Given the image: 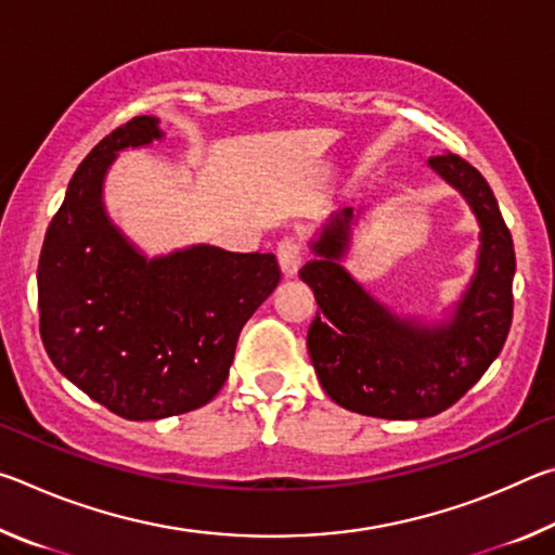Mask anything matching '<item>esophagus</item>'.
Instances as JSON below:
<instances>
[{"mask_svg":"<svg viewBox=\"0 0 555 555\" xmlns=\"http://www.w3.org/2000/svg\"><path fill=\"white\" fill-rule=\"evenodd\" d=\"M276 257H279L281 269H284V274L286 276H294L296 271L300 269V264H304V257H306L304 242H300L298 237H294V234H288V237H284V240L279 242Z\"/></svg>","mask_w":555,"mask_h":555,"instance_id":"obj_1","label":"esophagus"}]
</instances>
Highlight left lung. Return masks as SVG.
Masks as SVG:
<instances>
[{"label":"left lung","mask_w":555,"mask_h":555,"mask_svg":"<svg viewBox=\"0 0 555 555\" xmlns=\"http://www.w3.org/2000/svg\"><path fill=\"white\" fill-rule=\"evenodd\" d=\"M428 166L455 185L480 220V259L448 325L401 321L337 264L350 237L352 208L327 222L313 244L321 259L300 279L321 313L308 327V354L321 387L343 409L374 418H426L453 406L502 352L514 313V242L482 173L457 154Z\"/></svg>","instance_id":"8db88e82"}]
</instances>
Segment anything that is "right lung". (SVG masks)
Segmentation results:
<instances>
[{
	"mask_svg": "<svg viewBox=\"0 0 555 555\" xmlns=\"http://www.w3.org/2000/svg\"><path fill=\"white\" fill-rule=\"evenodd\" d=\"M162 137L149 115L117 127L86 156L46 230L39 331L63 377L129 421L201 409L222 389L244 323L276 288L274 255L208 244L146 259L102 208L119 149Z\"/></svg>",
	"mask_w": 555,
	"mask_h": 555,
	"instance_id": "1",
	"label": "right lung"
}]
</instances>
